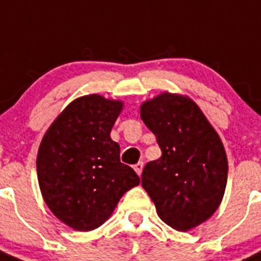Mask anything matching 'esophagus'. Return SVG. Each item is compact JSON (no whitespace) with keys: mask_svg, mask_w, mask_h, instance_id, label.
<instances>
[{"mask_svg":"<svg viewBox=\"0 0 261 261\" xmlns=\"http://www.w3.org/2000/svg\"><path fill=\"white\" fill-rule=\"evenodd\" d=\"M134 169H135V172L140 176V174H142V171H143V163L142 162L137 163V164L134 165Z\"/></svg>","mask_w":261,"mask_h":261,"instance_id":"esophagus-1","label":"esophagus"}]
</instances>
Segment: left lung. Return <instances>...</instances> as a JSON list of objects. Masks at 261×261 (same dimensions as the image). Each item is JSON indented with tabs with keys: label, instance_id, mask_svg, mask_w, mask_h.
<instances>
[{
	"label": "left lung",
	"instance_id": "8db88e82",
	"mask_svg": "<svg viewBox=\"0 0 261 261\" xmlns=\"http://www.w3.org/2000/svg\"><path fill=\"white\" fill-rule=\"evenodd\" d=\"M162 156L147 163L142 187L163 222L188 231L218 209L227 182V156L217 131L189 97L164 92L140 106Z\"/></svg>",
	"mask_w": 261,
	"mask_h": 261
}]
</instances>
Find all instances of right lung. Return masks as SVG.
<instances>
[{"mask_svg": "<svg viewBox=\"0 0 261 261\" xmlns=\"http://www.w3.org/2000/svg\"><path fill=\"white\" fill-rule=\"evenodd\" d=\"M123 102L99 94L72 101L48 127L36 158L43 199L56 218L77 231L99 227L139 176L121 163L110 131Z\"/></svg>", "mask_w": 261, "mask_h": 261, "instance_id": "1", "label": "right lung"}]
</instances>
